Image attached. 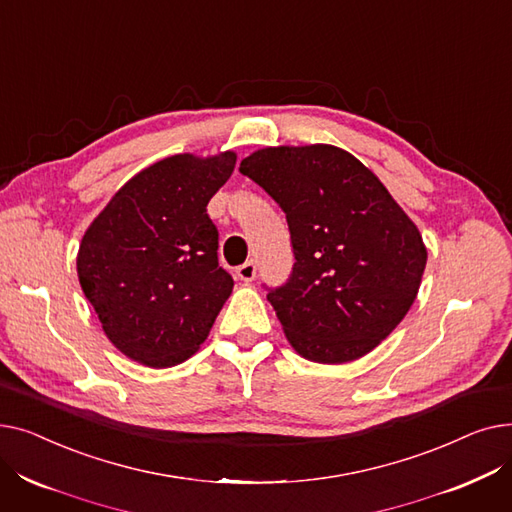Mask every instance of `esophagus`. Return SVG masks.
I'll return each mask as SVG.
<instances>
[{"instance_id": "1", "label": "esophagus", "mask_w": 512, "mask_h": 512, "mask_svg": "<svg viewBox=\"0 0 512 512\" xmlns=\"http://www.w3.org/2000/svg\"><path fill=\"white\" fill-rule=\"evenodd\" d=\"M236 276H238L242 282H253L255 276H257V263H255V261H245L242 265H238Z\"/></svg>"}]
</instances>
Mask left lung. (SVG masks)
<instances>
[{"label": "left lung", "instance_id": "1", "mask_svg": "<svg viewBox=\"0 0 512 512\" xmlns=\"http://www.w3.org/2000/svg\"><path fill=\"white\" fill-rule=\"evenodd\" d=\"M286 213L294 265L267 288L294 351L346 363L415 303L427 251L417 226L357 157L332 145L267 147L240 161Z\"/></svg>", "mask_w": 512, "mask_h": 512}]
</instances>
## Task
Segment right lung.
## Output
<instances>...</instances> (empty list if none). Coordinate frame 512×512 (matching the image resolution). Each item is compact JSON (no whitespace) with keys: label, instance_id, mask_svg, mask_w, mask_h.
I'll return each mask as SVG.
<instances>
[{"label":"right lung","instance_id":"right-lung-1","mask_svg":"<svg viewBox=\"0 0 512 512\" xmlns=\"http://www.w3.org/2000/svg\"><path fill=\"white\" fill-rule=\"evenodd\" d=\"M236 164L172 155L130 178L80 242L76 270L105 336L147 367H172L207 338L234 280L207 215Z\"/></svg>","mask_w":512,"mask_h":512}]
</instances>
